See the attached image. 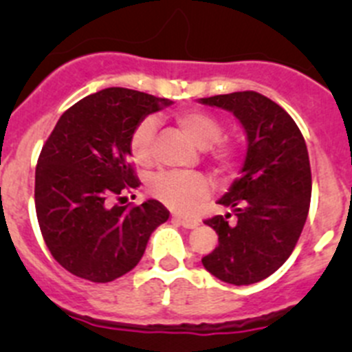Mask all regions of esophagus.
<instances>
[{
  "label": "esophagus",
  "instance_id": "obj_1",
  "mask_svg": "<svg viewBox=\"0 0 352 352\" xmlns=\"http://www.w3.org/2000/svg\"><path fill=\"white\" fill-rule=\"evenodd\" d=\"M172 219H173V221L179 223V225H182L184 228H196V226L199 225L197 219H194V218H184V216L173 214Z\"/></svg>",
  "mask_w": 352,
  "mask_h": 352
}]
</instances>
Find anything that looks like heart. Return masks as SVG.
Listing matches in <instances>:
<instances>
[{
	"label": "heart",
	"instance_id": "1",
	"mask_svg": "<svg viewBox=\"0 0 352 352\" xmlns=\"http://www.w3.org/2000/svg\"><path fill=\"white\" fill-rule=\"evenodd\" d=\"M177 126L197 144L206 148V156L216 172H230L239 163V150L230 141L219 140L223 124L212 113L199 109H182L173 116ZM156 122L143 119L136 124L129 138V150L134 162L148 166L153 162V141ZM148 190L153 197L177 212H189L208 192V182L201 173L162 172L148 180Z\"/></svg>",
	"mask_w": 352,
	"mask_h": 352
}]
</instances>
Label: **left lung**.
<instances>
[{
    "label": "left lung",
    "mask_w": 352,
    "mask_h": 352,
    "mask_svg": "<svg viewBox=\"0 0 352 352\" xmlns=\"http://www.w3.org/2000/svg\"><path fill=\"white\" fill-rule=\"evenodd\" d=\"M199 102L233 112L248 141L242 175L218 201L236 223L228 225L230 212L204 219L218 233V247L202 265L230 285H254L285 264L303 232L311 197L307 144L289 113L257 91Z\"/></svg>",
    "instance_id": "8db88e82"
}]
</instances>
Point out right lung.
<instances>
[{"label": "right lung", "mask_w": 352, "mask_h": 352, "mask_svg": "<svg viewBox=\"0 0 352 352\" xmlns=\"http://www.w3.org/2000/svg\"><path fill=\"white\" fill-rule=\"evenodd\" d=\"M172 102L129 88H105L59 117L35 168V211L52 257L71 274L110 283L138 265L156 226L168 219L162 202L110 206L140 187L129 138L148 113Z\"/></svg>", "instance_id": "add662e5"}]
</instances>
